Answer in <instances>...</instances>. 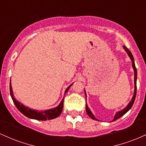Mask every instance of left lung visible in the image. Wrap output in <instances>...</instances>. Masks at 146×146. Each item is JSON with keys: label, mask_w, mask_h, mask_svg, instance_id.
Segmentation results:
<instances>
[{"label": "left lung", "mask_w": 146, "mask_h": 146, "mask_svg": "<svg viewBox=\"0 0 146 146\" xmlns=\"http://www.w3.org/2000/svg\"><path fill=\"white\" fill-rule=\"evenodd\" d=\"M123 48H124L125 51L127 52V53H128V55L129 56V57H130V60H132V68H133V69H134V74H135V91H134V95H133V96H132V98L131 101L129 102V104H128V106H127L125 107V108H123V109L121 110V111L117 112V113L115 114V117H114L113 121H115V120L118 119L119 118H120V117L123 116V115H125V114L127 112H128V110L132 108V105H133V104H134V102H135V98H136V94H137V72L136 66H135V60H134V58H133V56H132L131 52L130 51V50H129L128 48L125 47V46H123ZM85 95H86V92H85ZM86 113L88 114V115L90 117V118H92V119H94V120H98V119L95 118V117L94 116V115H93V114L92 113V112L90 111V110L89 109V108H88V106H87V104H86Z\"/></svg>", "instance_id": "obj_1"}]
</instances>
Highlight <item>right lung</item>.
<instances>
[{
  "label": "right lung",
  "mask_w": 146,
  "mask_h": 146,
  "mask_svg": "<svg viewBox=\"0 0 146 146\" xmlns=\"http://www.w3.org/2000/svg\"><path fill=\"white\" fill-rule=\"evenodd\" d=\"M72 84H71L66 88V90H65V94L67 93L69 88L72 86ZM9 89L11 99H12L13 102H14L16 108H17L18 110H19L21 113H23L25 116L29 117L30 119L40 120V121H46V120L47 119L49 120L56 118V117H58L60 114L62 113L64 106V98H63L62 100V101L60 103V104L58 105V106L56 107V108L44 110V111H38V110L31 109L29 107L25 106V105H23V104H21V102H19L16 100V98H14V93H13L11 82H10Z\"/></svg>",
  "instance_id": "obj_1"
}]
</instances>
